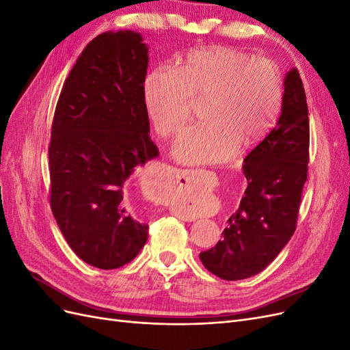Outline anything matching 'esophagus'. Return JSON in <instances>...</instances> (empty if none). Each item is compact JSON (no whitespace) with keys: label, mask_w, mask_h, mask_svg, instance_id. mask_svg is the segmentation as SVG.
Here are the masks:
<instances>
[{"label":"esophagus","mask_w":350,"mask_h":350,"mask_svg":"<svg viewBox=\"0 0 350 350\" xmlns=\"http://www.w3.org/2000/svg\"><path fill=\"white\" fill-rule=\"evenodd\" d=\"M187 174H188V172H184V174H183V178H185ZM176 216H178L179 219H181V220H185V221H187V220H193V216H189V215L187 213V211L183 210V208H181V210H176Z\"/></svg>","instance_id":"obj_1"}]
</instances>
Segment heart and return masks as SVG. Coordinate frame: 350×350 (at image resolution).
I'll list each match as a JSON object with an SVG mask.
<instances>
[{
	"mask_svg": "<svg viewBox=\"0 0 350 350\" xmlns=\"http://www.w3.org/2000/svg\"><path fill=\"white\" fill-rule=\"evenodd\" d=\"M208 96L204 124L183 133L174 146L178 162L220 163L239 146L262 140L276 122L283 81L271 59L257 58L229 46L189 51L178 70L157 67L143 84L144 108L159 135L183 129L191 113L193 98Z\"/></svg>",
	"mask_w": 350,
	"mask_h": 350,
	"instance_id": "b5f03b06",
	"label": "heart"
}]
</instances>
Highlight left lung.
<instances>
[{
    "label": "left lung",
    "instance_id": "1",
    "mask_svg": "<svg viewBox=\"0 0 350 350\" xmlns=\"http://www.w3.org/2000/svg\"><path fill=\"white\" fill-rule=\"evenodd\" d=\"M276 126L243 159L248 181L221 241L200 252L203 266L225 280L256 276L279 256L296 228L310 153V120L296 68L283 81Z\"/></svg>",
    "mask_w": 350,
    "mask_h": 350
}]
</instances>
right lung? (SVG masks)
<instances>
[{"label": "right lung", "instance_id": "obj_1", "mask_svg": "<svg viewBox=\"0 0 350 350\" xmlns=\"http://www.w3.org/2000/svg\"><path fill=\"white\" fill-rule=\"evenodd\" d=\"M149 46L139 31H105L61 90L49 144L51 208L71 250L93 267H122L149 225L129 213L124 185L159 156L143 100Z\"/></svg>", "mask_w": 350, "mask_h": 350}]
</instances>
